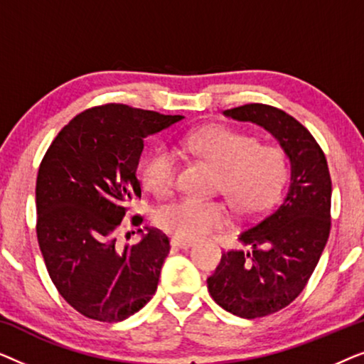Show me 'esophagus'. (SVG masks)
Here are the masks:
<instances>
[{
	"label": "esophagus",
	"instance_id": "esophagus-1",
	"mask_svg": "<svg viewBox=\"0 0 364 364\" xmlns=\"http://www.w3.org/2000/svg\"><path fill=\"white\" fill-rule=\"evenodd\" d=\"M192 243H193L192 240H186V238H181V237H172L171 240V245L177 248H188Z\"/></svg>",
	"mask_w": 364,
	"mask_h": 364
}]
</instances>
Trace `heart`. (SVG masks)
<instances>
[{"label": "heart", "mask_w": 364, "mask_h": 364, "mask_svg": "<svg viewBox=\"0 0 364 364\" xmlns=\"http://www.w3.org/2000/svg\"><path fill=\"white\" fill-rule=\"evenodd\" d=\"M178 152L192 154L218 168L217 191L225 193L238 215L265 210L278 196L287 177L285 152L273 144H260L255 136L227 126L193 129L178 139ZM177 157L157 149L142 167V182L154 196L167 197L176 188ZM230 222V210L220 200L181 198L161 207L156 223L172 235L193 240Z\"/></svg>", "instance_id": "1"}]
</instances>
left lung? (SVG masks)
I'll list each match as a JSON object with an SVG mask.
<instances>
[{
    "mask_svg": "<svg viewBox=\"0 0 364 364\" xmlns=\"http://www.w3.org/2000/svg\"><path fill=\"white\" fill-rule=\"evenodd\" d=\"M223 114L265 127L291 164L280 202L238 233L252 250L223 252L207 278L208 293L223 310L253 320L290 305L310 280L330 237L331 177L320 144L290 114L258 102Z\"/></svg>",
    "mask_w": 364,
    "mask_h": 364,
    "instance_id": "8db88e82",
    "label": "left lung"
}]
</instances>
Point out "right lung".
I'll use <instances>...</instances> for the list:
<instances>
[{"label": "right lung", "instance_id": "right-lung-1", "mask_svg": "<svg viewBox=\"0 0 364 364\" xmlns=\"http://www.w3.org/2000/svg\"><path fill=\"white\" fill-rule=\"evenodd\" d=\"M182 117L102 104L71 119L44 154L36 178L38 243L59 295L86 318L122 321L157 290L171 250L166 233L147 228L141 242L124 248L116 233L127 203L141 198L144 141ZM132 223L141 225L142 217Z\"/></svg>", "mask_w": 364, "mask_h": 364}]
</instances>
